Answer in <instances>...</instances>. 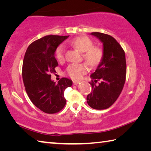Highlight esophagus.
I'll return each instance as SVG.
<instances>
[{"label":"esophagus","mask_w":151,"mask_h":151,"mask_svg":"<svg viewBox=\"0 0 151 151\" xmlns=\"http://www.w3.org/2000/svg\"><path fill=\"white\" fill-rule=\"evenodd\" d=\"M78 83H79V81H73V84H74V85H78Z\"/></svg>","instance_id":"34e87169"}]
</instances>
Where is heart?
Segmentation results:
<instances>
[{"label":"heart","instance_id":"b5f03b06","mask_svg":"<svg viewBox=\"0 0 151 151\" xmlns=\"http://www.w3.org/2000/svg\"><path fill=\"white\" fill-rule=\"evenodd\" d=\"M69 45L73 46L80 52L85 54L83 55L86 63L91 66H96L101 62L103 52L100 48L94 47L92 40L86 37L75 38L68 41ZM55 57L58 61H62L65 57V47L63 45L58 46L55 51ZM88 68L85 64H70L66 68L68 75L75 80H79L83 75L87 72Z\"/></svg>","mask_w":151,"mask_h":151}]
</instances>
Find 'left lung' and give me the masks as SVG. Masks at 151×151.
Instances as JSON below:
<instances>
[{"label": "left lung", "mask_w": 151, "mask_h": 151, "mask_svg": "<svg viewBox=\"0 0 151 151\" xmlns=\"http://www.w3.org/2000/svg\"><path fill=\"white\" fill-rule=\"evenodd\" d=\"M103 45V56L95 71L91 74V93L86 97L91 108H109L118 99L126 80V58L121 46L115 39L101 32H91ZM98 81H100L99 83ZM98 82V84L96 83Z\"/></svg>", "instance_id": "1"}]
</instances>
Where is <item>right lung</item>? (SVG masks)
<instances>
[{"label": "right lung", "instance_id": "right-lung-1", "mask_svg": "<svg viewBox=\"0 0 151 151\" xmlns=\"http://www.w3.org/2000/svg\"><path fill=\"white\" fill-rule=\"evenodd\" d=\"M68 37L45 36L32 42L25 53L22 65L25 90L32 103L46 113H56L64 108L66 103L65 91L73 85L67 78H62L58 83L50 78V74L58 66L55 51Z\"/></svg>", "mask_w": 151, "mask_h": 151}]
</instances>
